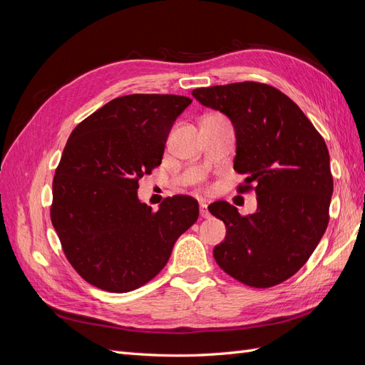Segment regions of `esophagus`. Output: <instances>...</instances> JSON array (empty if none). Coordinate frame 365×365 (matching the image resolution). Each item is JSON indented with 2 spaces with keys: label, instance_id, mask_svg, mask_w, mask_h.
Listing matches in <instances>:
<instances>
[{
  "label": "esophagus",
  "instance_id": "obj_1",
  "mask_svg": "<svg viewBox=\"0 0 365 365\" xmlns=\"http://www.w3.org/2000/svg\"><path fill=\"white\" fill-rule=\"evenodd\" d=\"M200 212H201V216L202 217H210V212H208V208H207V202H201L200 204Z\"/></svg>",
  "mask_w": 365,
  "mask_h": 365
}]
</instances>
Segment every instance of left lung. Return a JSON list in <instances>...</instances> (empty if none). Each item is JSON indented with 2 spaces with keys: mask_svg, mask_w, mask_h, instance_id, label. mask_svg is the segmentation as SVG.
Returning <instances> with one entry per match:
<instances>
[{
  "mask_svg": "<svg viewBox=\"0 0 365 365\" xmlns=\"http://www.w3.org/2000/svg\"><path fill=\"white\" fill-rule=\"evenodd\" d=\"M201 105L225 114L236 132L239 192L257 195L256 213L240 216L225 201L208 207L224 220L216 263L252 288H271L300 269L322 240L334 193L329 150L300 108L277 88L237 82L196 88Z\"/></svg>",
  "mask_w": 365,
  "mask_h": 365,
  "instance_id": "8db88e82",
  "label": "left lung"
}]
</instances>
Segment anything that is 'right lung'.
<instances>
[{
  "label": "right lung",
  "mask_w": 365,
  "mask_h": 365,
  "mask_svg": "<svg viewBox=\"0 0 365 365\" xmlns=\"http://www.w3.org/2000/svg\"><path fill=\"white\" fill-rule=\"evenodd\" d=\"M192 98L117 97L77 125L53 180L51 224L71 267L108 292H129L165 267L200 216L190 196L165 197L158 212L138 200V180L161 164L169 132Z\"/></svg>",
  "instance_id": "obj_1"
}]
</instances>
